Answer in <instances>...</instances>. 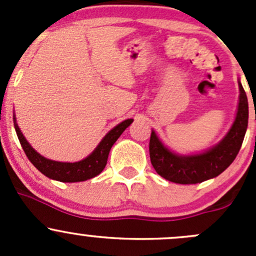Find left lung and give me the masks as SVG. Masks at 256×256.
Returning <instances> with one entry per match:
<instances>
[{"mask_svg":"<svg viewBox=\"0 0 256 256\" xmlns=\"http://www.w3.org/2000/svg\"><path fill=\"white\" fill-rule=\"evenodd\" d=\"M239 102L236 115L226 135L210 148L200 154H180L171 151L154 130L150 138V158L161 177L180 184H196L226 171L236 160L248 128V98L239 80Z\"/></svg>","mask_w":256,"mask_h":256,"instance_id":"8db88e82","label":"left lung"}]
</instances>
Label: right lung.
Segmentation results:
<instances>
[{
    "mask_svg": "<svg viewBox=\"0 0 256 256\" xmlns=\"http://www.w3.org/2000/svg\"><path fill=\"white\" fill-rule=\"evenodd\" d=\"M134 118H128L112 128L106 135L102 138L99 144L95 147L94 151L78 162H59L53 160L46 158L40 154H38L30 142L26 140L16 121V115H14V125L20 140L23 151L27 154L28 160L33 164V166L42 172L44 176L59 182H82V180H90V178L102 174L105 168L109 157V152L112 144L116 142L121 134L126 130V128L132 124Z\"/></svg>",
    "mask_w": 256,
    "mask_h": 256,
    "instance_id": "1",
    "label": "right lung"
}]
</instances>
